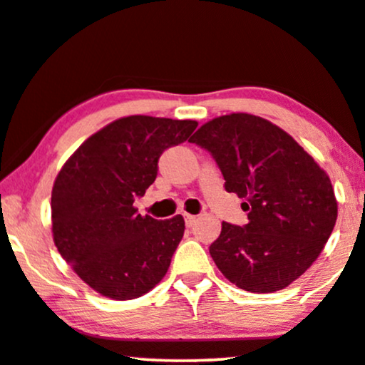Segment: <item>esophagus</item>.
I'll return each mask as SVG.
<instances>
[{
    "mask_svg": "<svg viewBox=\"0 0 365 365\" xmlns=\"http://www.w3.org/2000/svg\"><path fill=\"white\" fill-rule=\"evenodd\" d=\"M185 225L187 227H193L195 225V222H197V217L195 215H190V213H185Z\"/></svg>",
    "mask_w": 365,
    "mask_h": 365,
    "instance_id": "1",
    "label": "esophagus"
}]
</instances>
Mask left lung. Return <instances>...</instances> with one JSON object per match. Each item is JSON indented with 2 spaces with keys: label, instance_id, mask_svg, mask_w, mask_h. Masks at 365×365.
Masks as SVG:
<instances>
[{
  "label": "left lung",
  "instance_id": "8db88e82",
  "mask_svg": "<svg viewBox=\"0 0 365 365\" xmlns=\"http://www.w3.org/2000/svg\"><path fill=\"white\" fill-rule=\"evenodd\" d=\"M205 148L225 190L245 198L244 227L222 222L210 245L218 270L239 289L269 294L299 279L327 244L337 220L329 175L279 126L249 113L202 125L188 140Z\"/></svg>",
  "mask_w": 365,
  "mask_h": 365
}]
</instances>
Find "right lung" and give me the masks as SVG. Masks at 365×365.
Returning a JSON list of instances; mask_svg holds the SVG:
<instances>
[{"label":"right lung","mask_w":365,"mask_h":365,"mask_svg":"<svg viewBox=\"0 0 365 365\" xmlns=\"http://www.w3.org/2000/svg\"><path fill=\"white\" fill-rule=\"evenodd\" d=\"M197 125L125 116L91 135L58 173L51 192L53 240L98 294L137 299L167 274L185 232L183 217H142L133 202L155 182L165 150L187 142Z\"/></svg>","instance_id":"right-lung-1"}]
</instances>
